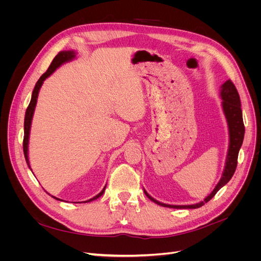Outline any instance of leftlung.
Listing matches in <instances>:
<instances>
[{
	"mask_svg": "<svg viewBox=\"0 0 261 261\" xmlns=\"http://www.w3.org/2000/svg\"><path fill=\"white\" fill-rule=\"evenodd\" d=\"M221 97L223 99V101H222L223 111L226 116L228 129H229V148H228V153H227V158H226L225 169H224V172L222 174L220 182L217 184V186L213 190V193L207 198H205L204 201H202L198 204H195V205L164 204V203L156 201L152 197H150L147 194V191L144 189L145 195L150 200L153 201L154 203L161 205V206L170 207V208H198V207H201L205 203H207L212 198H214L215 195L219 191V189H221L231 179V176L234 175L236 167H237V163H238V153H239L240 147L243 142L245 129H244V123H243V118H242L240 96H239V93H238L235 85L232 84V81L230 79L226 80L222 85Z\"/></svg>",
	"mask_w": 261,
	"mask_h": 261,
	"instance_id": "obj_1",
	"label": "left lung"
}]
</instances>
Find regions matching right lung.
Here are the masks:
<instances>
[{"mask_svg": "<svg viewBox=\"0 0 261 261\" xmlns=\"http://www.w3.org/2000/svg\"><path fill=\"white\" fill-rule=\"evenodd\" d=\"M75 57V53L72 51V50H67V51H61L59 53L56 57L54 58V60L51 61L50 65L48 66V68L46 70V72L41 76L39 78V80L37 81V84L35 86V89L33 91V95H32V99H31V102L29 105V107H27L26 109V113H25V119H24V139H23V151H24V156H25V160H26V163L27 165L30 166V161H29V154H27V150H29V138H30V130H31V125H32V118H33V114H34V111H35V107H36V103H37V98H38V93H39V90L41 88V86H42L43 81L55 71L58 66H60L62 63L68 61V60H72L73 58ZM31 168V167H30ZM106 189V186L105 188L100 191V193L95 196L94 198L86 201V202H90V201H93L95 199H97L99 197L102 196L103 191ZM55 198V197H53ZM57 199V198H55ZM59 200V199H57Z\"/></svg>", "mask_w": 261, "mask_h": 261, "instance_id": "add662e5", "label": "right lung"}]
</instances>
